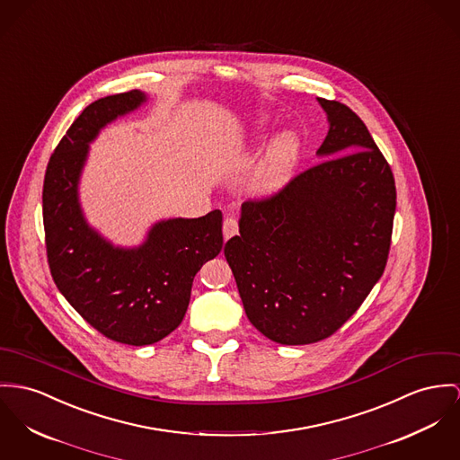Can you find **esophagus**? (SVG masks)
<instances>
[{
	"label": "esophagus",
	"instance_id": "1",
	"mask_svg": "<svg viewBox=\"0 0 460 460\" xmlns=\"http://www.w3.org/2000/svg\"><path fill=\"white\" fill-rule=\"evenodd\" d=\"M222 233H224V240H229V238H233L234 234H238V220L233 218V217H227V218L224 220Z\"/></svg>",
	"mask_w": 460,
	"mask_h": 460
}]
</instances>
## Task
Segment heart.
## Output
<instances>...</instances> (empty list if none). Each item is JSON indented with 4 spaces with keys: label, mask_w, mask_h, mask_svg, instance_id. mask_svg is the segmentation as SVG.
Instances as JSON below:
<instances>
[{
    "label": "heart",
    "mask_w": 460,
    "mask_h": 460,
    "mask_svg": "<svg viewBox=\"0 0 460 460\" xmlns=\"http://www.w3.org/2000/svg\"><path fill=\"white\" fill-rule=\"evenodd\" d=\"M266 119H259L257 128L266 126ZM301 142L294 131H282L271 138L264 150L262 163L255 173L252 189L259 196H271L279 192L283 185L290 180L294 168L299 161Z\"/></svg>",
    "instance_id": "1"
}]
</instances>
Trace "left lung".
<instances>
[{"instance_id":"1","label":"left lung","mask_w":460,"mask_h":460,"mask_svg":"<svg viewBox=\"0 0 460 460\" xmlns=\"http://www.w3.org/2000/svg\"><path fill=\"white\" fill-rule=\"evenodd\" d=\"M317 100L329 122L317 150L325 161L279 194L245 201L240 234L224 247L248 320L280 345L317 343L336 332L389 257L395 213L389 163L349 106Z\"/></svg>"}]
</instances>
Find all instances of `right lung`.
<instances>
[{"label": "right lung", "instance_id": "right-lung-1", "mask_svg": "<svg viewBox=\"0 0 460 460\" xmlns=\"http://www.w3.org/2000/svg\"><path fill=\"white\" fill-rule=\"evenodd\" d=\"M146 102L135 89L87 106L54 150L43 180V227L52 279L71 306L103 336L143 347L185 317L201 266L222 250V213L155 222L142 245L115 247L85 220L78 183L89 143L106 124Z\"/></svg>", "mask_w": 460, "mask_h": 460}]
</instances>
